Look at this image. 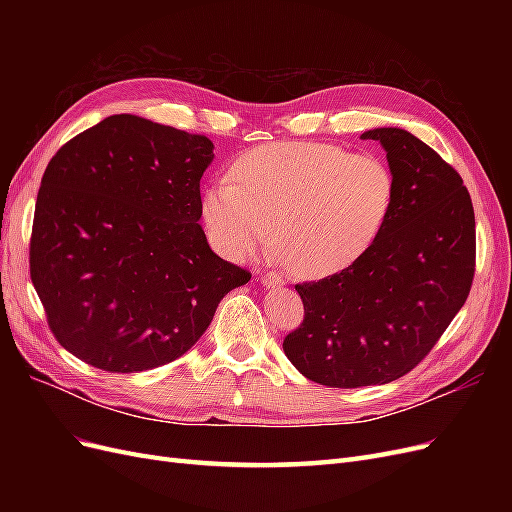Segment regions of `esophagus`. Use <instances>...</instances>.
I'll return each mask as SVG.
<instances>
[{"mask_svg": "<svg viewBox=\"0 0 512 512\" xmlns=\"http://www.w3.org/2000/svg\"><path fill=\"white\" fill-rule=\"evenodd\" d=\"M260 280H262V284L269 286V288H282L286 284L284 277L280 273H275V271L260 273Z\"/></svg>", "mask_w": 512, "mask_h": 512, "instance_id": "1", "label": "esophagus"}]
</instances>
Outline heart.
I'll return each mask as SVG.
<instances>
[{
    "instance_id": "b5f03b06",
    "label": "heart",
    "mask_w": 512,
    "mask_h": 512,
    "mask_svg": "<svg viewBox=\"0 0 512 512\" xmlns=\"http://www.w3.org/2000/svg\"><path fill=\"white\" fill-rule=\"evenodd\" d=\"M230 180L213 181L200 200L211 243L228 258H245L273 230L277 254L301 275H329L359 260L397 194L393 170L378 156L307 141L243 153Z\"/></svg>"
}]
</instances>
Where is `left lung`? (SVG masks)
Instances as JSON below:
<instances>
[{
  "instance_id": "left-lung-1",
  "label": "left lung",
  "mask_w": 512,
  "mask_h": 512,
  "mask_svg": "<svg viewBox=\"0 0 512 512\" xmlns=\"http://www.w3.org/2000/svg\"><path fill=\"white\" fill-rule=\"evenodd\" d=\"M361 138L384 147L395 205L359 260L294 286L305 318L284 339L288 361L333 389L408 374L436 346L474 280V209L457 170L401 128H374Z\"/></svg>"
}]
</instances>
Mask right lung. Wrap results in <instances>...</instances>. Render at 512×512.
I'll return each mask as SVG.
<instances>
[{
  "mask_svg": "<svg viewBox=\"0 0 512 512\" xmlns=\"http://www.w3.org/2000/svg\"><path fill=\"white\" fill-rule=\"evenodd\" d=\"M207 136L113 115L61 147L36 200L29 271L57 342L113 374L166 365L250 271L200 220Z\"/></svg>",
  "mask_w": 512,
  "mask_h": 512,
  "instance_id": "add662e5",
  "label": "right lung"
}]
</instances>
